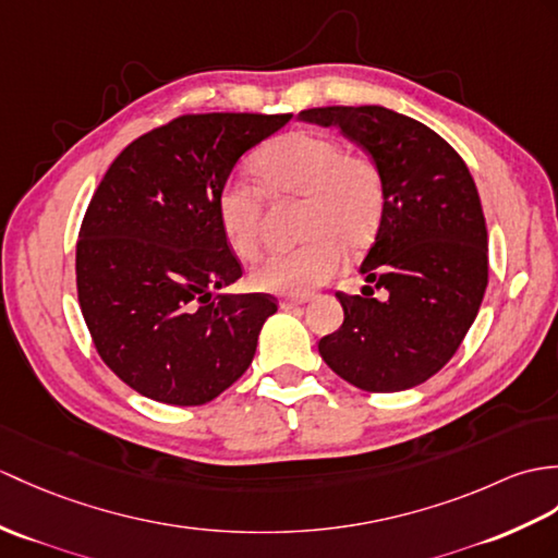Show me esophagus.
<instances>
[{
	"mask_svg": "<svg viewBox=\"0 0 558 558\" xmlns=\"http://www.w3.org/2000/svg\"><path fill=\"white\" fill-rule=\"evenodd\" d=\"M306 304V296H284V300H280V308H296Z\"/></svg>",
	"mask_w": 558,
	"mask_h": 558,
	"instance_id": "esophagus-1",
	"label": "esophagus"
}]
</instances>
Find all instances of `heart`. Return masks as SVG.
<instances>
[{"instance_id":"heart-1","label":"heart","mask_w":558,"mask_h":558,"mask_svg":"<svg viewBox=\"0 0 558 558\" xmlns=\"http://www.w3.org/2000/svg\"><path fill=\"white\" fill-rule=\"evenodd\" d=\"M254 171L268 197L304 199L300 250L268 256L252 274L262 292L304 296L328 282L342 264L344 247L364 250L385 214L380 168L364 154L344 151L330 135L294 131L256 154ZM216 214L230 250L256 258L262 250V192L244 180L218 190Z\"/></svg>"}]
</instances>
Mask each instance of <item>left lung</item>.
<instances>
[{"mask_svg":"<svg viewBox=\"0 0 558 558\" xmlns=\"http://www.w3.org/2000/svg\"><path fill=\"white\" fill-rule=\"evenodd\" d=\"M300 121L340 128L385 183L383 223L359 268L366 284L338 292L344 323L318 352L359 390H409L457 354L485 296L487 228L469 166L430 128L385 107L306 109Z\"/></svg>","mask_w":558,"mask_h":558,"instance_id":"left-lung-1","label":"left lung"}]
</instances>
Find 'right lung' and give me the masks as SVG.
Masks as SVG:
<instances>
[{"label": "right lung", "mask_w": 558, "mask_h": 558, "mask_svg": "<svg viewBox=\"0 0 558 558\" xmlns=\"http://www.w3.org/2000/svg\"><path fill=\"white\" fill-rule=\"evenodd\" d=\"M292 113H187L131 142L89 202L77 302L119 378L161 404L199 407L250 368L270 294H214L242 278L216 214L244 151Z\"/></svg>", "instance_id": "add662e5"}]
</instances>
